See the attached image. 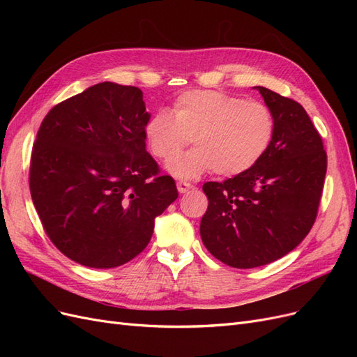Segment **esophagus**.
<instances>
[{
	"mask_svg": "<svg viewBox=\"0 0 357 357\" xmlns=\"http://www.w3.org/2000/svg\"><path fill=\"white\" fill-rule=\"evenodd\" d=\"M177 189H178L180 193H186L188 190L193 189V185H192V183H188V181H178L177 183Z\"/></svg>",
	"mask_w": 357,
	"mask_h": 357,
	"instance_id": "34e87169",
	"label": "esophagus"
}]
</instances>
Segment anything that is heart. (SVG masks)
<instances>
[{
  "mask_svg": "<svg viewBox=\"0 0 357 357\" xmlns=\"http://www.w3.org/2000/svg\"><path fill=\"white\" fill-rule=\"evenodd\" d=\"M146 143L156 159L176 157L190 139L196 149L171 162L178 178L214 171L235 177L252 169L271 147L275 117L268 105L219 91H188L172 102V114L158 110L144 126Z\"/></svg>",
  "mask_w": 357,
  "mask_h": 357,
  "instance_id": "b5f03b06",
  "label": "heart"
}]
</instances>
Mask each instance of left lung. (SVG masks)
Listing matches in <instances>:
<instances>
[{
  "label": "left lung",
  "instance_id": "obj_1",
  "mask_svg": "<svg viewBox=\"0 0 357 357\" xmlns=\"http://www.w3.org/2000/svg\"><path fill=\"white\" fill-rule=\"evenodd\" d=\"M275 117L265 156L244 174L207 181L201 219L207 250L232 268H256L283 257L305 238L317 218L328 168L326 150L299 102L262 86Z\"/></svg>",
  "mask_w": 357,
  "mask_h": 357
}]
</instances>
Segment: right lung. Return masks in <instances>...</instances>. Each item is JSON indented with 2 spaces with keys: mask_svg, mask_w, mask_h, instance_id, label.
<instances>
[{
  "mask_svg": "<svg viewBox=\"0 0 357 357\" xmlns=\"http://www.w3.org/2000/svg\"><path fill=\"white\" fill-rule=\"evenodd\" d=\"M142 89L98 83L56 104L32 146L29 190L61 253L116 268L142 253L155 219L178 197L146 150Z\"/></svg>",
  "mask_w": 357,
  "mask_h": 357,
  "instance_id": "obj_1",
  "label": "right lung"
}]
</instances>
